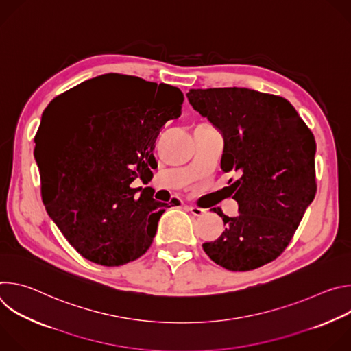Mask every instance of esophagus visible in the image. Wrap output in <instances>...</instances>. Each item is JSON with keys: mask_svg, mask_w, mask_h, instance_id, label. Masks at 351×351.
I'll list each match as a JSON object with an SVG mask.
<instances>
[{"mask_svg": "<svg viewBox=\"0 0 351 351\" xmlns=\"http://www.w3.org/2000/svg\"><path fill=\"white\" fill-rule=\"evenodd\" d=\"M189 211H190L193 215H195V217H203V215L206 214V210L194 207V206H190V207H189Z\"/></svg>", "mask_w": 351, "mask_h": 351, "instance_id": "esophagus-1", "label": "esophagus"}]
</instances>
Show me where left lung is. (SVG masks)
Returning <instances> with one entry per match:
<instances>
[{"label":"left lung","instance_id":"obj_1","mask_svg":"<svg viewBox=\"0 0 351 351\" xmlns=\"http://www.w3.org/2000/svg\"><path fill=\"white\" fill-rule=\"evenodd\" d=\"M190 106L223 137L221 169L239 215L214 208L226 226L203 248L229 271L263 267L287 247L317 193L314 134L287 99L244 87L193 88Z\"/></svg>","mask_w":351,"mask_h":351}]
</instances>
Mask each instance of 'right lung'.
I'll use <instances>...</instances> for the list:
<instances>
[{"label":"right lung","mask_w":351,"mask_h":351,"mask_svg":"<svg viewBox=\"0 0 351 351\" xmlns=\"http://www.w3.org/2000/svg\"><path fill=\"white\" fill-rule=\"evenodd\" d=\"M110 80L115 87L103 95L72 97V88L53 99L34 137V158L47 213L66 240L91 263L119 267L147 252L171 207L130 183L152 178L156 140L180 117L184 98L165 83L118 73Z\"/></svg>","instance_id":"add662e5"}]
</instances>
